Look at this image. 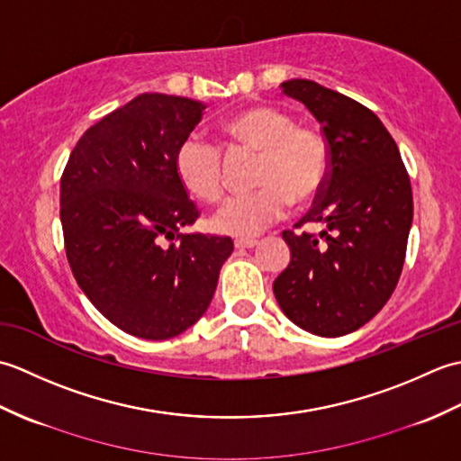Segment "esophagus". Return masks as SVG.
I'll list each match as a JSON object with an SVG mask.
<instances>
[{
    "mask_svg": "<svg viewBox=\"0 0 461 461\" xmlns=\"http://www.w3.org/2000/svg\"><path fill=\"white\" fill-rule=\"evenodd\" d=\"M233 246H236L238 249H249V248H256L258 246V240H253V238H238L236 241H233Z\"/></svg>",
    "mask_w": 461,
    "mask_h": 461,
    "instance_id": "esophagus-1",
    "label": "esophagus"
}]
</instances>
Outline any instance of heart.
I'll return each instance as SVG.
<instances>
[{
	"label": "heart",
	"instance_id": "b5f03b06",
	"mask_svg": "<svg viewBox=\"0 0 461 461\" xmlns=\"http://www.w3.org/2000/svg\"><path fill=\"white\" fill-rule=\"evenodd\" d=\"M231 146L259 150L253 182L259 188L233 195L213 215V228L233 236H253L281 220L291 202L303 205L317 198L327 182L330 154L322 134L293 122V116L271 104H253L221 122ZM174 170L194 198L221 200L225 176L218 144L188 134L174 154Z\"/></svg>",
	"mask_w": 461,
	"mask_h": 461
}]
</instances>
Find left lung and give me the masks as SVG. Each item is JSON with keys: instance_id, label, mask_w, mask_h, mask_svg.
Listing matches in <instances>:
<instances>
[{"instance_id": "left-lung-1", "label": "left lung", "mask_w": 461, "mask_h": 461, "mask_svg": "<svg viewBox=\"0 0 461 461\" xmlns=\"http://www.w3.org/2000/svg\"><path fill=\"white\" fill-rule=\"evenodd\" d=\"M281 91L321 124L330 164L312 208L285 230L289 266L273 281L283 312L312 335L342 337L386 305L404 267L412 225V185L398 146L378 116L315 81L293 79Z\"/></svg>"}]
</instances>
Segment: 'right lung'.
<instances>
[{
    "instance_id": "1",
    "label": "right lung",
    "mask_w": 461,
    "mask_h": 461,
    "mask_svg": "<svg viewBox=\"0 0 461 461\" xmlns=\"http://www.w3.org/2000/svg\"><path fill=\"white\" fill-rule=\"evenodd\" d=\"M202 111L185 96L139 95L85 131L61 176L68 266L93 305L132 337L162 340L192 327L233 251L230 238L180 231L200 210L174 154Z\"/></svg>"
}]
</instances>
